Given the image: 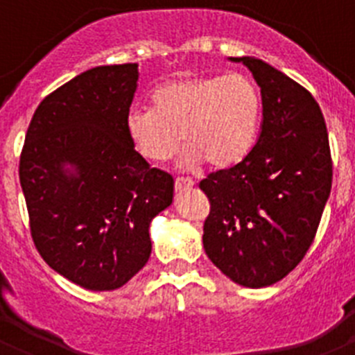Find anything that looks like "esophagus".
<instances>
[{
    "mask_svg": "<svg viewBox=\"0 0 355 355\" xmlns=\"http://www.w3.org/2000/svg\"><path fill=\"white\" fill-rule=\"evenodd\" d=\"M196 184V181L190 180V178H175L174 187L175 190H187V188H192Z\"/></svg>",
    "mask_w": 355,
    "mask_h": 355,
    "instance_id": "esophagus-1",
    "label": "esophagus"
}]
</instances>
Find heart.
<instances>
[{
  "label": "heart",
  "instance_id": "obj_1",
  "mask_svg": "<svg viewBox=\"0 0 355 355\" xmlns=\"http://www.w3.org/2000/svg\"><path fill=\"white\" fill-rule=\"evenodd\" d=\"M149 108H131L126 133L147 162L162 163L187 147L184 162L227 168L245 158L261 121V94L245 74L171 80L150 94Z\"/></svg>",
  "mask_w": 355,
  "mask_h": 355
}]
</instances>
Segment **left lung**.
<instances>
[{
	"label": "left lung",
	"mask_w": 355,
	"mask_h": 355,
	"mask_svg": "<svg viewBox=\"0 0 355 355\" xmlns=\"http://www.w3.org/2000/svg\"><path fill=\"white\" fill-rule=\"evenodd\" d=\"M233 60L259 85L263 117L245 158L199 183L209 199L202 243L222 274L263 288L295 270L315 240L331 193V147L309 90L258 58Z\"/></svg>",
	"instance_id": "left-lung-1"
}]
</instances>
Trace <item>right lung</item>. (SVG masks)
<instances>
[{
  "instance_id": "1",
  "label": "right lung",
  "mask_w": 355,
  "mask_h": 355,
  "mask_svg": "<svg viewBox=\"0 0 355 355\" xmlns=\"http://www.w3.org/2000/svg\"><path fill=\"white\" fill-rule=\"evenodd\" d=\"M137 67L90 69L44 97L19 159L31 240L53 270L87 290H115L142 270L150 220L172 202V175L128 139ZM64 162L77 172L64 173Z\"/></svg>"
}]
</instances>
